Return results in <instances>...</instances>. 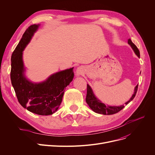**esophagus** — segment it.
I'll return each mask as SVG.
<instances>
[{
    "label": "esophagus",
    "mask_w": 155,
    "mask_h": 155,
    "mask_svg": "<svg viewBox=\"0 0 155 155\" xmlns=\"http://www.w3.org/2000/svg\"><path fill=\"white\" fill-rule=\"evenodd\" d=\"M84 73V69L82 67H78L77 68L76 71H75V75L77 77L82 75Z\"/></svg>",
    "instance_id": "esophagus-1"
}]
</instances>
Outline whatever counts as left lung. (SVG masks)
Here are the masks:
<instances>
[{"mask_svg":"<svg viewBox=\"0 0 155 155\" xmlns=\"http://www.w3.org/2000/svg\"><path fill=\"white\" fill-rule=\"evenodd\" d=\"M127 42H128V44L132 48L135 54L137 56L138 58H140V53L139 50H138L137 48L136 47V46L131 41V40L130 39H128ZM137 87H138V84L134 88V91L133 95L131 96V98H130V99L124 104V105H110L102 102L101 100H99L98 98H97V97L95 96V95L94 94L91 87L88 84H87L86 102L88 105V106L90 107V108L94 112L97 114H104V115L114 114H116L119 112L120 110L123 109L124 107V105H127L130 102L133 100L137 91Z\"/></svg>","mask_w":155,"mask_h":155,"instance_id":"obj_1","label":"left lung"}]
</instances>
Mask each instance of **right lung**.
Here are the masks:
<instances>
[{"instance_id": "1", "label": "right lung", "mask_w": 155, "mask_h": 155, "mask_svg": "<svg viewBox=\"0 0 155 155\" xmlns=\"http://www.w3.org/2000/svg\"><path fill=\"white\" fill-rule=\"evenodd\" d=\"M39 24L30 26L24 32L11 56V80L19 104L41 116L51 115L58 109L64 92L74 77L73 67L58 71L41 82H32L25 75L23 51L31 41Z\"/></svg>"}]
</instances>
